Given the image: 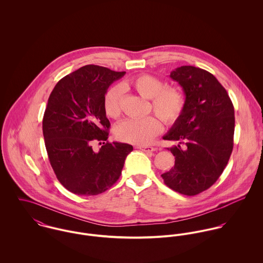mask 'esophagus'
Masks as SVG:
<instances>
[{"mask_svg": "<svg viewBox=\"0 0 263 263\" xmlns=\"http://www.w3.org/2000/svg\"><path fill=\"white\" fill-rule=\"evenodd\" d=\"M137 149L143 151V152H147V153H150V152L155 151V148H153V147H151V146H138Z\"/></svg>", "mask_w": 263, "mask_h": 263, "instance_id": "34e87169", "label": "esophagus"}]
</instances>
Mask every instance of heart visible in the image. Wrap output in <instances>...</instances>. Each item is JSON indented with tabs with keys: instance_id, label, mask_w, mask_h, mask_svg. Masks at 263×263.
Here are the masks:
<instances>
[{
	"instance_id": "1",
	"label": "heart",
	"mask_w": 263,
	"mask_h": 263,
	"mask_svg": "<svg viewBox=\"0 0 263 263\" xmlns=\"http://www.w3.org/2000/svg\"><path fill=\"white\" fill-rule=\"evenodd\" d=\"M121 89L132 90L146 99H150L151 109L166 124L175 123L185 107V96L180 88L166 85L150 74L130 78L120 85ZM121 89L111 87L103 97V109L108 117L117 118L121 112ZM161 122L155 116L142 119H126L114 128L115 138L123 143L145 145L161 130Z\"/></svg>"
}]
</instances>
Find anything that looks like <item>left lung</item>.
<instances>
[{"label":"left lung","mask_w":263,"mask_h":263,"mask_svg":"<svg viewBox=\"0 0 263 263\" xmlns=\"http://www.w3.org/2000/svg\"><path fill=\"white\" fill-rule=\"evenodd\" d=\"M170 78L182 87L185 107L163 137L178 145L168 149L175 156L174 167L161 176L168 187L190 196L211 187L228 164L234 145V106L225 88L205 70L182 66Z\"/></svg>","instance_id":"1"}]
</instances>
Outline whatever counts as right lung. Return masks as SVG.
<instances>
[{
	"label": "right lung",
	"mask_w": 263,
	"mask_h": 263,
	"mask_svg": "<svg viewBox=\"0 0 263 263\" xmlns=\"http://www.w3.org/2000/svg\"><path fill=\"white\" fill-rule=\"evenodd\" d=\"M125 72L87 65L61 79L49 95L42 132L49 163L64 187L78 195H97L118 180L133 146L109 143L110 122L103 97ZM95 142L104 145L95 152Z\"/></svg>",
	"instance_id": "obj_1"
}]
</instances>
